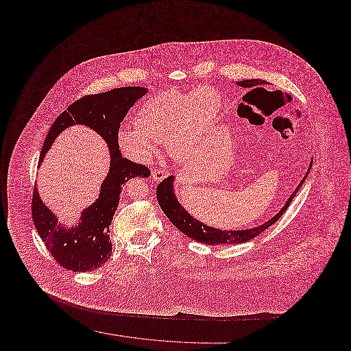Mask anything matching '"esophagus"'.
Returning a JSON list of instances; mask_svg holds the SVG:
<instances>
[{"label": "esophagus", "mask_w": 351, "mask_h": 351, "mask_svg": "<svg viewBox=\"0 0 351 351\" xmlns=\"http://www.w3.org/2000/svg\"><path fill=\"white\" fill-rule=\"evenodd\" d=\"M168 173L165 169H155V171H152V179H154L155 182H162V180L166 179Z\"/></svg>", "instance_id": "esophagus-1"}]
</instances>
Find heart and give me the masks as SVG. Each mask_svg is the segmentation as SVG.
<instances>
[{
  "mask_svg": "<svg viewBox=\"0 0 351 351\" xmlns=\"http://www.w3.org/2000/svg\"><path fill=\"white\" fill-rule=\"evenodd\" d=\"M219 108V97L209 86L159 93L141 106L135 128L118 132V143L135 159L147 160L155 152V142H166L173 159L186 160L210 130Z\"/></svg>",
  "mask_w": 351,
  "mask_h": 351,
  "instance_id": "obj_1",
  "label": "heart"
}]
</instances>
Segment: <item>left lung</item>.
<instances>
[{
    "instance_id": "8db88e82",
    "label": "left lung",
    "mask_w": 351,
    "mask_h": 351,
    "mask_svg": "<svg viewBox=\"0 0 351 351\" xmlns=\"http://www.w3.org/2000/svg\"><path fill=\"white\" fill-rule=\"evenodd\" d=\"M239 86L243 88H255L259 85H265L267 82L262 80V79H251V80H242V82H237ZM254 90V89H252ZM313 165V159L309 163V168L306 171V173L304 175L302 180L299 185L296 186V189L291 193V196L288 197V200L285 201L283 208L274 216L269 218L267 222H265L263 225H259L256 228L252 229H246V230H221L216 228H210L205 223L200 222L199 219L191 216L185 209L183 205L179 202L176 195H175V176H168L167 179H165L162 183L158 185L156 188V199L162 208V210L165 212V215L167 216L168 219L186 237L202 242L205 245H225V243H245L247 241H250L252 238H255L256 235L265 232L268 229L272 223H275L279 218L282 217L284 212L287 210V208L291 205L292 200L295 199L296 193L299 192L302 184L305 182L311 168Z\"/></svg>"
}]
</instances>
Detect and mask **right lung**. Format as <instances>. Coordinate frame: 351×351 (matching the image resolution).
I'll return each mask as SVG.
<instances>
[{
    "mask_svg": "<svg viewBox=\"0 0 351 351\" xmlns=\"http://www.w3.org/2000/svg\"><path fill=\"white\" fill-rule=\"evenodd\" d=\"M147 93L143 86H123L75 101L51 126L40 151L38 167L56 136L73 125H84L100 134L110 154V167L101 183L100 196L80 213L79 223L67 228L45 205L34 188L32 213L36 232L53 259L73 272L102 266L112 255L109 225L116 213L122 185L134 178H149L150 169L123 158L118 145L121 122L136 101Z\"/></svg>",
    "mask_w": 351,
    "mask_h": 351,
    "instance_id": "add662e5",
    "label": "right lung"
}]
</instances>
